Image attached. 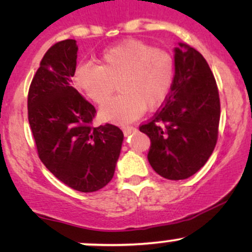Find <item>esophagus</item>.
<instances>
[{"mask_svg":"<svg viewBox=\"0 0 252 252\" xmlns=\"http://www.w3.org/2000/svg\"><path fill=\"white\" fill-rule=\"evenodd\" d=\"M122 130H123V134L126 136V135L131 134V132L135 130V128H134V126H123Z\"/></svg>","mask_w":252,"mask_h":252,"instance_id":"1","label":"esophagus"}]
</instances>
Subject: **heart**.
I'll list each match as a JSON object with an SVG mask.
<instances>
[{"label": "heart", "instance_id": "obj_1", "mask_svg": "<svg viewBox=\"0 0 252 252\" xmlns=\"http://www.w3.org/2000/svg\"><path fill=\"white\" fill-rule=\"evenodd\" d=\"M99 63L80 65L74 72V83L97 104L105 103L118 83L121 94L100 110V117L111 122H131L146 109L158 108L174 80L172 54L144 40L128 39L106 48Z\"/></svg>", "mask_w": 252, "mask_h": 252}]
</instances>
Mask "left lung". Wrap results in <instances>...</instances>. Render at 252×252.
Masks as SVG:
<instances>
[{"mask_svg":"<svg viewBox=\"0 0 252 252\" xmlns=\"http://www.w3.org/2000/svg\"><path fill=\"white\" fill-rule=\"evenodd\" d=\"M219 120L218 86L209 63L194 48L180 43L168 96L154 116L140 126L150 138V166L168 180L195 174L215 150Z\"/></svg>","mask_w":252,"mask_h":252,"instance_id":"obj_1","label":"left lung"}]
</instances>
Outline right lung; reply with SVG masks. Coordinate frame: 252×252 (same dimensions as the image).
Instances as JSON below:
<instances>
[{"label":"right lung","instance_id":"obj_1","mask_svg":"<svg viewBox=\"0 0 252 252\" xmlns=\"http://www.w3.org/2000/svg\"><path fill=\"white\" fill-rule=\"evenodd\" d=\"M77 52L73 39L46 52L28 90V122L46 168L71 189L90 193L111 181L123 132L114 124H92L96 109L71 85Z\"/></svg>","mask_w":252,"mask_h":252}]
</instances>
